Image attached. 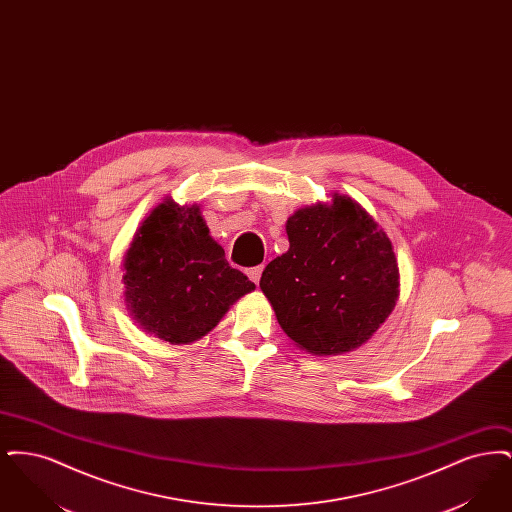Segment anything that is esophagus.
<instances>
[{
	"mask_svg": "<svg viewBox=\"0 0 512 512\" xmlns=\"http://www.w3.org/2000/svg\"><path fill=\"white\" fill-rule=\"evenodd\" d=\"M245 272H247V276H249V280H251V282L259 284V280H261V274H263V265H259V267L247 268Z\"/></svg>",
	"mask_w": 512,
	"mask_h": 512,
	"instance_id": "obj_1",
	"label": "esophagus"
}]
</instances>
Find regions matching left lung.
Instances as JSON below:
<instances>
[{
  "label": "left lung",
  "mask_w": 512,
  "mask_h": 512,
  "mask_svg": "<svg viewBox=\"0 0 512 512\" xmlns=\"http://www.w3.org/2000/svg\"><path fill=\"white\" fill-rule=\"evenodd\" d=\"M290 249L261 276L278 324L311 355L349 353L374 336L399 299L388 234L349 195L301 207L286 222Z\"/></svg>",
  "instance_id": "1"
}]
</instances>
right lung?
<instances>
[{"label":"right lung","instance_id":"obj_1","mask_svg":"<svg viewBox=\"0 0 512 512\" xmlns=\"http://www.w3.org/2000/svg\"><path fill=\"white\" fill-rule=\"evenodd\" d=\"M124 303L136 324L172 345L209 334L255 284L224 259L199 205L159 203L126 249Z\"/></svg>","mask_w":512,"mask_h":512}]
</instances>
